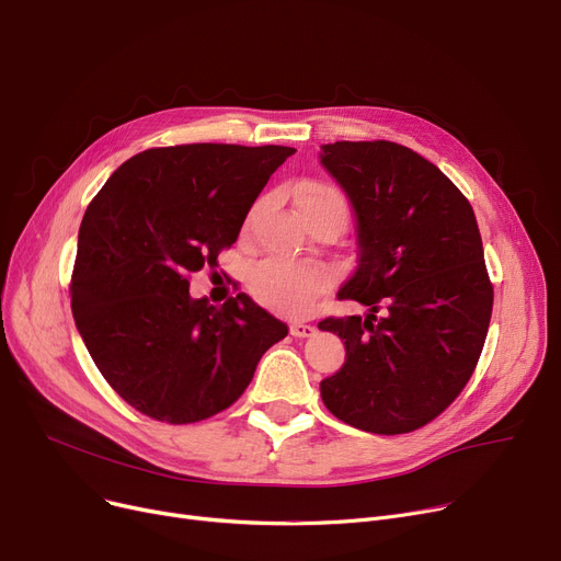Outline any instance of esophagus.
<instances>
[{"label":"esophagus","mask_w":561,"mask_h":561,"mask_svg":"<svg viewBox=\"0 0 561 561\" xmlns=\"http://www.w3.org/2000/svg\"><path fill=\"white\" fill-rule=\"evenodd\" d=\"M290 334L296 339H309L316 334V328L307 325V322H290Z\"/></svg>","instance_id":"1"}]
</instances>
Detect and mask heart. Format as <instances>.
Returning <instances> with one entry per match:
<instances>
[{
  "instance_id": "heart-1",
  "label": "heart",
  "mask_w": 561,
  "mask_h": 561,
  "mask_svg": "<svg viewBox=\"0 0 561 561\" xmlns=\"http://www.w3.org/2000/svg\"><path fill=\"white\" fill-rule=\"evenodd\" d=\"M296 206L305 218L318 214H336L347 218L343 193L322 182H302L296 188ZM325 286V271L309 263L261 261L248 275L250 296L273 311L286 316H307Z\"/></svg>"
}]
</instances>
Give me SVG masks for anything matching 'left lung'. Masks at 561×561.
I'll return each mask as SVG.
<instances>
[{
    "label": "left lung",
    "mask_w": 561,
    "mask_h": 561,
    "mask_svg": "<svg viewBox=\"0 0 561 561\" xmlns=\"http://www.w3.org/2000/svg\"><path fill=\"white\" fill-rule=\"evenodd\" d=\"M320 163L357 214V268L339 300L366 316L325 318L345 343L320 381L332 414L364 432L407 434L463 391L493 309L473 206L434 163L391 140L322 145Z\"/></svg>",
    "instance_id": "8db88e82"
}]
</instances>
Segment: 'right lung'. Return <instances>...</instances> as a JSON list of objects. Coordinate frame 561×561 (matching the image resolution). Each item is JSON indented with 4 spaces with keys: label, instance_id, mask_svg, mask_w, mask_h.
Wrapping results in <instances>:
<instances>
[{
    "label": "right lung",
    "instance_id": "right-lung-1",
    "mask_svg": "<svg viewBox=\"0 0 561 561\" xmlns=\"http://www.w3.org/2000/svg\"><path fill=\"white\" fill-rule=\"evenodd\" d=\"M296 150L193 142L152 147L88 204L70 282L72 316L111 389L170 425L216 416L243 396L261 355L288 334L245 293L222 307L188 277L218 265L250 206Z\"/></svg>",
    "mask_w": 561,
    "mask_h": 561
}]
</instances>
